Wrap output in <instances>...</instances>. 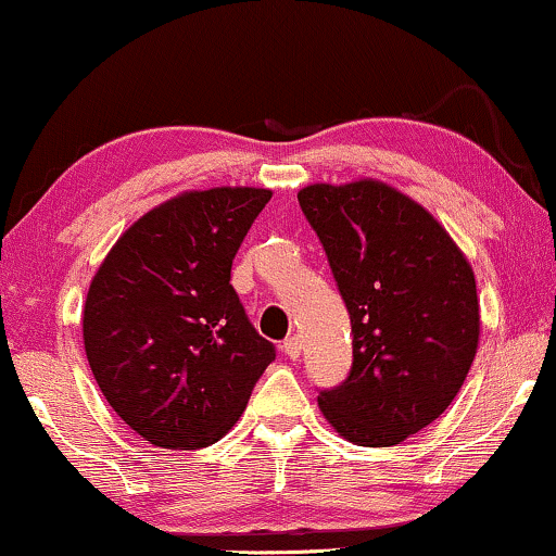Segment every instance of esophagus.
<instances>
[{"instance_id": "obj_1", "label": "esophagus", "mask_w": 556, "mask_h": 556, "mask_svg": "<svg viewBox=\"0 0 556 556\" xmlns=\"http://www.w3.org/2000/svg\"><path fill=\"white\" fill-rule=\"evenodd\" d=\"M301 348H304V344H301V337H295V334L288 337V340L283 342V352L291 359H295V357L301 355Z\"/></svg>"}]
</instances>
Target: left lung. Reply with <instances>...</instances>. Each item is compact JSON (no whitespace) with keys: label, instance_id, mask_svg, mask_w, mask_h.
Here are the masks:
<instances>
[{"label":"left lung","instance_id":"1","mask_svg":"<svg viewBox=\"0 0 556 556\" xmlns=\"http://www.w3.org/2000/svg\"><path fill=\"white\" fill-rule=\"evenodd\" d=\"M352 324V367L319 391L327 421L359 446H393L444 414L478 350L467 257L427 208L378 181L299 191Z\"/></svg>","mask_w":556,"mask_h":556}]
</instances>
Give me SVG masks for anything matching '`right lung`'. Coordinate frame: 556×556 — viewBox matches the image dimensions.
<instances>
[{"label":"right lung","instance_id":"1","mask_svg":"<svg viewBox=\"0 0 556 556\" xmlns=\"http://www.w3.org/2000/svg\"><path fill=\"white\" fill-rule=\"evenodd\" d=\"M273 193L208 189L137 219L91 280L84 344L104 399L150 444L222 439L276 348L229 283L240 244Z\"/></svg>","mask_w":556,"mask_h":556}]
</instances>
